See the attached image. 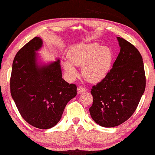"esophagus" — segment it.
Segmentation results:
<instances>
[{"label": "esophagus", "instance_id": "obj_1", "mask_svg": "<svg viewBox=\"0 0 155 155\" xmlns=\"http://www.w3.org/2000/svg\"><path fill=\"white\" fill-rule=\"evenodd\" d=\"M77 91H78V94H82V93L86 92L87 89L85 88H84V87H82V86H79L77 88Z\"/></svg>", "mask_w": 155, "mask_h": 155}]
</instances>
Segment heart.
Instances as JSON below:
<instances>
[{"instance_id": "obj_1", "label": "heart", "mask_w": 155, "mask_h": 155, "mask_svg": "<svg viewBox=\"0 0 155 155\" xmlns=\"http://www.w3.org/2000/svg\"><path fill=\"white\" fill-rule=\"evenodd\" d=\"M68 58L62 64L70 77L75 78L78 74L75 66H81L83 77L90 83H97L110 72L114 54L108 47H101L97 43H82L69 50Z\"/></svg>"}]
</instances>
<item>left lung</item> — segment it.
Wrapping results in <instances>:
<instances>
[{
  "label": "left lung",
  "mask_w": 155,
  "mask_h": 155,
  "mask_svg": "<svg viewBox=\"0 0 155 155\" xmlns=\"http://www.w3.org/2000/svg\"><path fill=\"white\" fill-rule=\"evenodd\" d=\"M120 52L108 75L92 87L93 104L89 112L100 126L122 124L136 110L146 87L142 55L133 45L117 37Z\"/></svg>",
  "instance_id": "obj_1"
}]
</instances>
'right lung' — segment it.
Segmentation results:
<instances>
[{
	"label": "right lung",
	"instance_id": "1",
	"mask_svg": "<svg viewBox=\"0 0 155 155\" xmlns=\"http://www.w3.org/2000/svg\"><path fill=\"white\" fill-rule=\"evenodd\" d=\"M43 41L36 36L17 53L10 79L11 94L23 119L35 127H54L64 110L77 95V86L61 76L60 60L38 64Z\"/></svg>",
	"mask_w": 155,
	"mask_h": 155
}]
</instances>
